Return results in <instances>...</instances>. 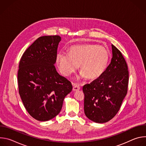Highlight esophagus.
<instances>
[{"instance_id": "obj_1", "label": "esophagus", "mask_w": 146, "mask_h": 146, "mask_svg": "<svg viewBox=\"0 0 146 146\" xmlns=\"http://www.w3.org/2000/svg\"><path fill=\"white\" fill-rule=\"evenodd\" d=\"M80 90V87L78 84H73V91H77V90Z\"/></svg>"}]
</instances>
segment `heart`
<instances>
[{
  "mask_svg": "<svg viewBox=\"0 0 146 146\" xmlns=\"http://www.w3.org/2000/svg\"><path fill=\"white\" fill-rule=\"evenodd\" d=\"M110 54L105 47L92 44H84L71 47L69 55L59 53L56 63L60 72L66 76L76 72L80 65L81 77L95 80L105 72Z\"/></svg>",
  "mask_w": 146,
  "mask_h": 146,
  "instance_id": "heart-1",
  "label": "heart"
}]
</instances>
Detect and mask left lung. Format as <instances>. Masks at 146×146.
I'll return each instance as SVG.
<instances>
[{
	"label": "left lung",
	"instance_id": "obj_1",
	"mask_svg": "<svg viewBox=\"0 0 146 146\" xmlns=\"http://www.w3.org/2000/svg\"><path fill=\"white\" fill-rule=\"evenodd\" d=\"M113 57L102 75L83 86L86 115L97 123L111 119L119 111L128 87V65L121 51L111 45Z\"/></svg>",
	"mask_w": 146,
	"mask_h": 146
}]
</instances>
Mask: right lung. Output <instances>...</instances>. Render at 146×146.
<instances>
[{
    "label": "right lung",
    "instance_id": "add662e5",
    "mask_svg": "<svg viewBox=\"0 0 146 146\" xmlns=\"http://www.w3.org/2000/svg\"><path fill=\"white\" fill-rule=\"evenodd\" d=\"M61 37H38L20 59L18 71V91L25 108L35 119L50 120L61 110L65 97L72 85L59 75L54 65Z\"/></svg>",
    "mask_w": 146,
    "mask_h": 146
}]
</instances>
